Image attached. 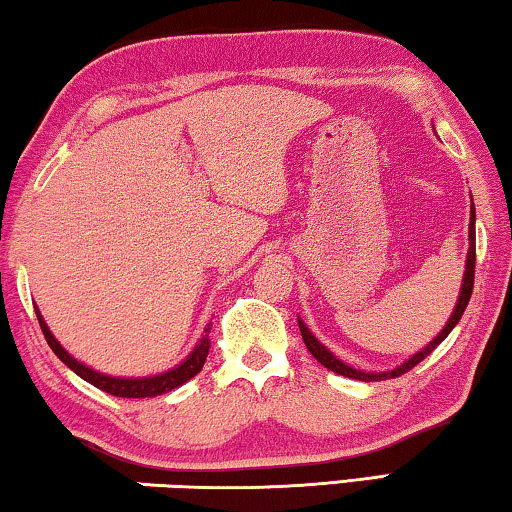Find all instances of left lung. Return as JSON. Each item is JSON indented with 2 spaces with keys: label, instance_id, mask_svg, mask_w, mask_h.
I'll return each mask as SVG.
<instances>
[{
  "label": "left lung",
  "instance_id": "8db88e82",
  "mask_svg": "<svg viewBox=\"0 0 512 512\" xmlns=\"http://www.w3.org/2000/svg\"><path fill=\"white\" fill-rule=\"evenodd\" d=\"M473 272H476V207H473V198H471V221H469V251H466V268H464V277H462V288H459V295H457V302H455V309L453 314H450L448 323L443 325V330L436 335L432 342H429L425 348H420L418 353H413L411 358H406L402 365H397L395 369H388V372H365V369H355L351 365H346L344 360H339L335 353L330 351L328 346L318 342V339L314 337V332H311L307 328V323L302 321V318L298 316V325H300V332H302V339H305V344L309 348V353L314 355V358L321 362L323 367H328L330 372L335 374H342V376H348V379H358V381H385V379H395V376H402L409 372V369H413L418 365V362H422L427 358L429 353L434 351L436 346H439L443 339H446L450 335V330L455 328V325L459 323V318H462L466 305H469L471 300V293H473Z\"/></svg>",
  "mask_w": 512,
  "mask_h": 512
}]
</instances>
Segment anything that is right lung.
<instances>
[{"instance_id": "add662e5", "label": "right lung", "mask_w": 512, "mask_h": 512, "mask_svg": "<svg viewBox=\"0 0 512 512\" xmlns=\"http://www.w3.org/2000/svg\"><path fill=\"white\" fill-rule=\"evenodd\" d=\"M34 309H36V318H39V325H41V330H43V337H46L48 346L53 348L57 358L62 360L64 365L71 369V372H76L80 379H85L87 383H92L94 388H99V390L108 392V395H115V397L143 399V397L164 395V392L180 388L182 383H187L189 379H194V376L201 372L203 365H205L207 351H210V339H207V332H210V323H207V328L203 330V335L196 342V346L191 348V353L180 362V365L170 367L168 372L152 374V376H110V374L96 372V369L87 367L85 362H80L78 358H73V355L66 351L62 344L57 342L53 332H50L48 323L43 321L39 307H34Z\"/></svg>"}]
</instances>
